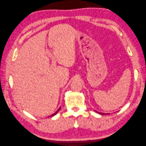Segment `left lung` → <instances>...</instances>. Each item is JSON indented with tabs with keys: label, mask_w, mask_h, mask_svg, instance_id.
Listing matches in <instances>:
<instances>
[{
	"label": "left lung",
	"mask_w": 146,
	"mask_h": 146,
	"mask_svg": "<svg viewBox=\"0 0 146 146\" xmlns=\"http://www.w3.org/2000/svg\"><path fill=\"white\" fill-rule=\"evenodd\" d=\"M95 112H96V113H99V114H101V115H108L109 113H102V112H98V111H96V110H95Z\"/></svg>",
	"instance_id": "1"
}]
</instances>
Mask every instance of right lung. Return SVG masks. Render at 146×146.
<instances>
[{
  "mask_svg": "<svg viewBox=\"0 0 146 146\" xmlns=\"http://www.w3.org/2000/svg\"><path fill=\"white\" fill-rule=\"evenodd\" d=\"M60 108H59V109H58V110H57V111H56V112H55V113H53V114H52V115H50V117H51V116H54V115H56V113H58V112H59V110H60Z\"/></svg>",
  "mask_w": 146,
  "mask_h": 146,
  "instance_id": "obj_1",
  "label": "right lung"
}]
</instances>
